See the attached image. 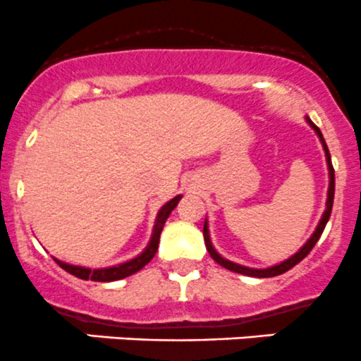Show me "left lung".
<instances>
[{
  "label": "left lung",
  "mask_w": 361,
  "mask_h": 361,
  "mask_svg": "<svg viewBox=\"0 0 361 361\" xmlns=\"http://www.w3.org/2000/svg\"><path fill=\"white\" fill-rule=\"evenodd\" d=\"M307 123L310 124V126L314 128V131L317 133V137H319L321 144H323V149H324V156H326V163H328V173H330V188H328V200H326V210H324L323 217H321L319 224H317L316 231L312 233V237L309 238V240L305 242V245L300 249L298 252H295L291 258H288L286 262L279 263V265L276 267H270V269H247V267H242V265H237V263L233 262H228V259H224L223 256H219L216 252V249L212 247V244H210V237H209V230H207V223L203 224V238H205V245H207V251H209V255L212 256L214 262L219 263L221 267H224V269L231 270V272H237V274H244V276H251V277H276V276H281V274L288 272L290 269H293L297 263H300L303 258H305L307 255H309L310 251H312V247L316 245V242L319 240L321 233H323L324 226H326L328 219H330V214H331V205H334V192H335V173H334V166H331V158H330V151H328L326 147V142H324L323 135H321L319 128L316 126V124L312 123V121L307 117Z\"/></svg>",
  "instance_id": "obj_1"
}]
</instances>
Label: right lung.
Masks as SVG:
<instances>
[{"label":"right lung","mask_w":361,"mask_h":361,"mask_svg":"<svg viewBox=\"0 0 361 361\" xmlns=\"http://www.w3.org/2000/svg\"><path fill=\"white\" fill-rule=\"evenodd\" d=\"M180 198H182L180 195L176 196V198H172L170 202H166L165 205L161 207V210L158 212V217H156V224H154V230H152L151 242H149V245L145 247V251L142 252L140 256H137L135 259H130V262L121 263V265H116V267H109V269H94V270L84 269V267H77V265H68V263L59 262V259H56V258L54 259L58 262V265L61 267V269H64L68 274L78 277V279L96 281V283H110V281L124 279V277L131 276V274H135V272H138L140 269H144V267L147 265L152 258H154L156 251H158V245H159V235H161L163 226H165V221L169 219L170 212L176 209Z\"/></svg>","instance_id":"add662e5"}]
</instances>
